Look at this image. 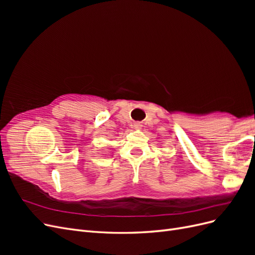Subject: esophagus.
<instances>
[{
	"label": "esophagus",
	"instance_id": "1",
	"mask_svg": "<svg viewBox=\"0 0 255 255\" xmlns=\"http://www.w3.org/2000/svg\"><path fill=\"white\" fill-rule=\"evenodd\" d=\"M142 126H141V123L140 122H135V125H134V128H140Z\"/></svg>",
	"mask_w": 255,
	"mask_h": 255
}]
</instances>
